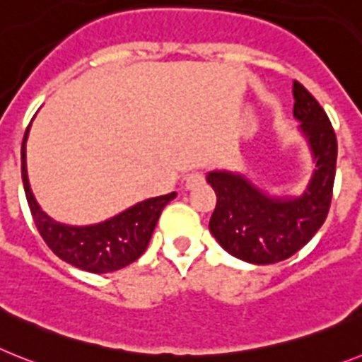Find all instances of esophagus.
<instances>
[{
	"mask_svg": "<svg viewBox=\"0 0 362 362\" xmlns=\"http://www.w3.org/2000/svg\"><path fill=\"white\" fill-rule=\"evenodd\" d=\"M204 184V173L202 171H194L191 173V175H187L185 177V184L184 187L185 189H193V187H197V185Z\"/></svg>",
	"mask_w": 362,
	"mask_h": 362,
	"instance_id": "esophagus-1",
	"label": "esophagus"
}]
</instances>
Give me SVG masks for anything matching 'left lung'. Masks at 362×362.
<instances>
[{"mask_svg":"<svg viewBox=\"0 0 362 362\" xmlns=\"http://www.w3.org/2000/svg\"><path fill=\"white\" fill-rule=\"evenodd\" d=\"M293 116L300 122L315 162L300 197H269L237 173L207 175L216 193L209 231L228 253L251 264H275L295 255L325 224L332 204L335 131L325 109L298 81H293Z\"/></svg>","mask_w":362,"mask_h":362,"instance_id":"left-lung-1","label":"left lung"}]
</instances>
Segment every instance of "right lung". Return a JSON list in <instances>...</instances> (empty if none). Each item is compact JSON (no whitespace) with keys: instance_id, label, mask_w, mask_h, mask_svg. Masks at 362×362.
Segmentation results:
<instances>
[{"instance_id":"add662e5","label":"right lung","mask_w":362,"mask_h":362,"mask_svg":"<svg viewBox=\"0 0 362 362\" xmlns=\"http://www.w3.org/2000/svg\"><path fill=\"white\" fill-rule=\"evenodd\" d=\"M30 125L25 131L21 144V178L25 197L30 207L37 231L54 255L65 262L89 273H109L122 269L138 259L146 251L160 218V213L177 193L162 194L147 199L129 207L120 215L94 226H65L42 211L37 206L27 177V155L25 142L29 136Z\"/></svg>"}]
</instances>
